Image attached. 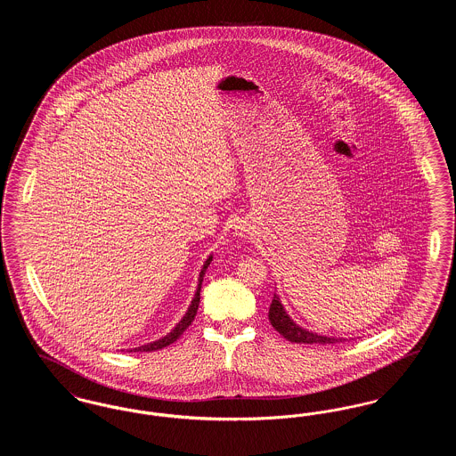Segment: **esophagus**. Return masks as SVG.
<instances>
[{"instance_id": "esophagus-1", "label": "esophagus", "mask_w": 456, "mask_h": 456, "mask_svg": "<svg viewBox=\"0 0 456 456\" xmlns=\"http://www.w3.org/2000/svg\"><path fill=\"white\" fill-rule=\"evenodd\" d=\"M239 234H242V231H240V232H239Z\"/></svg>"}]
</instances>
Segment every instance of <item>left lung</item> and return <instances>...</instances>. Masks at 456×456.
<instances>
[{
  "mask_svg": "<svg viewBox=\"0 0 456 456\" xmlns=\"http://www.w3.org/2000/svg\"><path fill=\"white\" fill-rule=\"evenodd\" d=\"M268 320L272 326L282 335L283 338H287L289 342H296V344H338L344 342V338H335V337H323V335H316L311 333L307 330H304L299 325H296L289 314L285 313L282 304L279 301V297L275 296V299L270 304V311H268Z\"/></svg>",
  "mask_w": 456,
  "mask_h": 456,
  "instance_id": "left-lung-1",
  "label": "left lung"
}]
</instances>
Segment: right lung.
<instances>
[{"label":"right lung","instance_id":"right-lung-1","mask_svg":"<svg viewBox=\"0 0 456 456\" xmlns=\"http://www.w3.org/2000/svg\"><path fill=\"white\" fill-rule=\"evenodd\" d=\"M210 261H212V256H210L208 260L205 261V265H203V268H201V272H200V279H198V289H196L195 297H193V301H191V305H190L188 313L184 314V318L175 325V328H174L173 331H171L169 335H166L164 338H160V340H157V342H153V344H147V346L136 347L134 348V352H152V350L167 347V346L174 344V342H175V340L184 333V330H186L188 326L193 323V320H195L196 316V311H198V304H200V290H201L203 275H205V272H207V268H208ZM131 352H133V350H131Z\"/></svg>","mask_w":456,"mask_h":456}]
</instances>
